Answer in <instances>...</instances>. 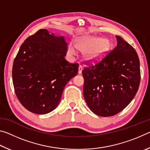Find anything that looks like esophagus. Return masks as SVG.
I'll return each instance as SVG.
<instances>
[{
	"mask_svg": "<svg viewBox=\"0 0 150 150\" xmlns=\"http://www.w3.org/2000/svg\"><path fill=\"white\" fill-rule=\"evenodd\" d=\"M82 71H83V67L81 65H79V71H78L79 74H81V73H82Z\"/></svg>",
	"mask_w": 150,
	"mask_h": 150,
	"instance_id": "obj_1",
	"label": "esophagus"
}]
</instances>
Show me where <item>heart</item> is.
<instances>
[{
    "instance_id": "b5f03b06",
    "label": "heart",
    "mask_w": 150,
    "mask_h": 150,
    "mask_svg": "<svg viewBox=\"0 0 150 150\" xmlns=\"http://www.w3.org/2000/svg\"><path fill=\"white\" fill-rule=\"evenodd\" d=\"M108 40L100 37L89 36L79 40L77 44L71 42L67 53L70 58L77 55L78 50L84 52V58L89 62H96L105 56L110 50Z\"/></svg>"
}]
</instances>
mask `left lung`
Segmentation results:
<instances>
[{"label":"left lung","mask_w":150,"mask_h":150,"mask_svg":"<svg viewBox=\"0 0 150 150\" xmlns=\"http://www.w3.org/2000/svg\"><path fill=\"white\" fill-rule=\"evenodd\" d=\"M117 45L99 63L85 67L83 95L88 108L98 116L120 112L135 96L140 82L138 55L121 37Z\"/></svg>","instance_id":"8db88e82"}]
</instances>
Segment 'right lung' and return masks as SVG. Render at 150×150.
Listing matches in <instances>:
<instances>
[{
    "mask_svg": "<svg viewBox=\"0 0 150 150\" xmlns=\"http://www.w3.org/2000/svg\"><path fill=\"white\" fill-rule=\"evenodd\" d=\"M67 44L63 36L41 29L28 38L12 67L15 93L28 110L45 115L57 107L63 91L77 75L79 64L65 59Z\"/></svg>",
    "mask_w": 150,
    "mask_h": 150,
    "instance_id": "1",
    "label": "right lung"
}]
</instances>
